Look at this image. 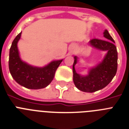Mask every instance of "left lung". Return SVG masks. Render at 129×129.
<instances>
[{"label": "left lung", "instance_id": "left-lung-1", "mask_svg": "<svg viewBox=\"0 0 129 129\" xmlns=\"http://www.w3.org/2000/svg\"><path fill=\"white\" fill-rule=\"evenodd\" d=\"M104 40L93 39L90 44L96 49L107 51L102 62L89 70L88 74L82 76L77 73L75 66L77 62V57H74L73 66V82L77 88L85 92H94L107 86L113 79L117 70V51L115 42L108 30L104 32Z\"/></svg>", "mask_w": 129, "mask_h": 129}]
</instances>
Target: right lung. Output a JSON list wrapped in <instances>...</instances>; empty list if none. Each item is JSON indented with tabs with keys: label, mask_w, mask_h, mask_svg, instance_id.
Returning <instances> with one entry per match:
<instances>
[{
	"label": "right lung",
	"mask_w": 129,
	"mask_h": 129,
	"mask_svg": "<svg viewBox=\"0 0 129 129\" xmlns=\"http://www.w3.org/2000/svg\"><path fill=\"white\" fill-rule=\"evenodd\" d=\"M21 32L12 43L9 54V70L14 79L21 86L29 89L45 88L54 77L57 68L63 59L52 61L43 68L32 66L22 61L19 57L18 42Z\"/></svg>",
	"instance_id": "obj_1"
}]
</instances>
